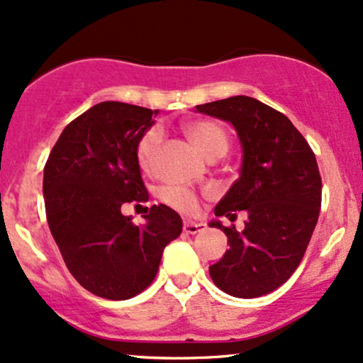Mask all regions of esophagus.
<instances>
[{"label":"esophagus","mask_w":363,"mask_h":363,"mask_svg":"<svg viewBox=\"0 0 363 363\" xmlns=\"http://www.w3.org/2000/svg\"><path fill=\"white\" fill-rule=\"evenodd\" d=\"M182 229H184V233H188V234H196V233H200V230H203L205 229V225L203 224H200V222H184V227H182Z\"/></svg>","instance_id":"1"}]
</instances>
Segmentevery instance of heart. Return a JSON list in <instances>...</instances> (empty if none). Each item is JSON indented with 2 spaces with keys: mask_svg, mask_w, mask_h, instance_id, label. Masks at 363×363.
Returning a JSON list of instances; mask_svg holds the SVG:
<instances>
[{
  "mask_svg": "<svg viewBox=\"0 0 363 363\" xmlns=\"http://www.w3.org/2000/svg\"><path fill=\"white\" fill-rule=\"evenodd\" d=\"M182 129L189 141L200 150V153L210 160L222 157L229 150L230 138L224 123L212 121V118H194V121L186 122ZM160 141L162 133L158 127H151L139 138L136 145V160L139 167L146 172L153 167ZM160 198L163 203L182 213H193L198 208V200L194 193L182 186H163L160 189Z\"/></svg>",
  "mask_w": 363,
  "mask_h": 363,
  "instance_id": "obj_1",
  "label": "heart"
}]
</instances>
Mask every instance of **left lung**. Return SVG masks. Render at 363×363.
I'll use <instances>...</instances> for the list:
<instances>
[{"label": "left lung", "instance_id": "1", "mask_svg": "<svg viewBox=\"0 0 363 363\" xmlns=\"http://www.w3.org/2000/svg\"><path fill=\"white\" fill-rule=\"evenodd\" d=\"M196 110L233 123L242 146L240 179L215 215H248L242 230L210 222L229 240L210 277L230 296H264L293 276L315 229L322 201L315 155L284 113L255 98L218 99Z\"/></svg>", "mask_w": 363, "mask_h": 363}]
</instances>
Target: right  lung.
Returning a JSON list of instances; mask_svg holds the SVG:
<instances>
[{
	"mask_svg": "<svg viewBox=\"0 0 363 363\" xmlns=\"http://www.w3.org/2000/svg\"><path fill=\"white\" fill-rule=\"evenodd\" d=\"M157 110L103 101L63 129L45 165L46 218L67 269L82 288L106 300H129L153 282L163 248L182 220L153 205L145 224L122 215L125 203L148 201L136 160L139 138Z\"/></svg>",
	"mask_w": 363,
	"mask_h": 363,
	"instance_id": "obj_1",
	"label": "right lung"
}]
</instances>
